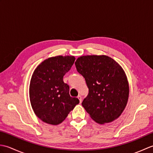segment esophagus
I'll return each mask as SVG.
<instances>
[{
	"label": "esophagus",
	"instance_id": "obj_1",
	"mask_svg": "<svg viewBox=\"0 0 153 153\" xmlns=\"http://www.w3.org/2000/svg\"><path fill=\"white\" fill-rule=\"evenodd\" d=\"M77 98H78V99L79 100V102H82V96L79 95L78 97H77Z\"/></svg>",
	"mask_w": 153,
	"mask_h": 153
}]
</instances>
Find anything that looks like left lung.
I'll return each mask as SVG.
<instances>
[{
	"label": "left lung",
	"instance_id": "1",
	"mask_svg": "<svg viewBox=\"0 0 153 153\" xmlns=\"http://www.w3.org/2000/svg\"><path fill=\"white\" fill-rule=\"evenodd\" d=\"M75 65L89 89L82 106L91 118L100 124L118 118L129 97L128 82L122 68L105 55L81 56Z\"/></svg>",
	"mask_w": 153,
	"mask_h": 153
}]
</instances>
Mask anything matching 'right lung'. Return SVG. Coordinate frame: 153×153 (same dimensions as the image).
<instances>
[{
	"mask_svg": "<svg viewBox=\"0 0 153 153\" xmlns=\"http://www.w3.org/2000/svg\"><path fill=\"white\" fill-rule=\"evenodd\" d=\"M76 60L72 56H57L44 60L32 75L30 85L31 105L42 121L52 125L62 122L79 100L70 95L63 81Z\"/></svg>",
	"mask_w": 153,
	"mask_h": 153,
	"instance_id": "obj_1",
	"label": "right lung"
}]
</instances>
